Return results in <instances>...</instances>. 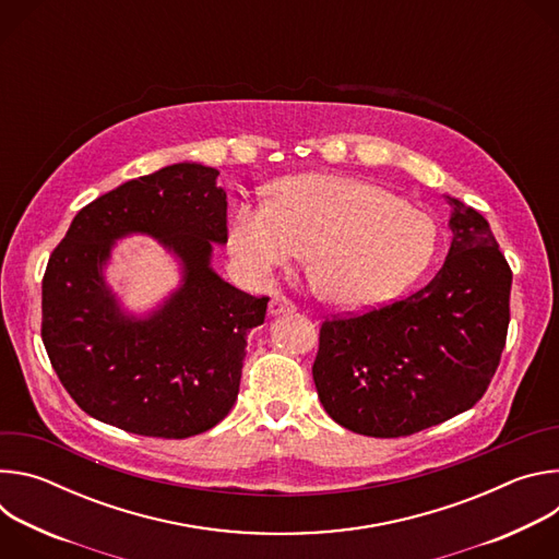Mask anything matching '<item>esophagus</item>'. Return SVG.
Returning <instances> with one entry per match:
<instances>
[{"instance_id": "obj_1", "label": "esophagus", "mask_w": 559, "mask_h": 559, "mask_svg": "<svg viewBox=\"0 0 559 559\" xmlns=\"http://www.w3.org/2000/svg\"><path fill=\"white\" fill-rule=\"evenodd\" d=\"M294 309H296L294 300L287 298V296H283V294H276V296L270 300V313H272V316H276V313H289V311H294Z\"/></svg>"}]
</instances>
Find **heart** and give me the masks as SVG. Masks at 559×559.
<instances>
[{"label":"heart","instance_id":"obj_1","mask_svg":"<svg viewBox=\"0 0 559 559\" xmlns=\"http://www.w3.org/2000/svg\"><path fill=\"white\" fill-rule=\"evenodd\" d=\"M229 248L254 278L307 257V278L318 296L367 307L425 272L436 225L380 186L341 175H296L270 188L267 205L238 201L231 207Z\"/></svg>","mask_w":559,"mask_h":559}]
</instances>
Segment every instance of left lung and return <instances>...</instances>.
<instances>
[{"label": "left lung", "mask_w": 559, "mask_h": 559, "mask_svg": "<svg viewBox=\"0 0 559 559\" xmlns=\"http://www.w3.org/2000/svg\"><path fill=\"white\" fill-rule=\"evenodd\" d=\"M447 201L451 248L425 287L321 325L316 391L354 433L401 438L436 427L480 401L500 365L513 274L489 221Z\"/></svg>", "instance_id": "left-lung-1"}]
</instances>
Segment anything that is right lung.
Instances as JSON below:
<instances>
[{"label":"right lung","mask_w":559,"mask_h":559,"mask_svg":"<svg viewBox=\"0 0 559 559\" xmlns=\"http://www.w3.org/2000/svg\"><path fill=\"white\" fill-rule=\"evenodd\" d=\"M218 170L175 164L132 179L76 212L41 281V341L88 416L147 438L183 440L231 409L248 334L270 296L231 287L210 267L227 241ZM150 233L183 261L185 287L147 322L126 319L100 267L115 237Z\"/></svg>","instance_id":"1"}]
</instances>
